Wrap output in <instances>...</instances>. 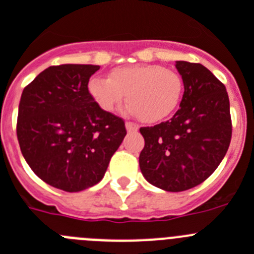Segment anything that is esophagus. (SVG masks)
<instances>
[{
	"label": "esophagus",
	"instance_id": "1",
	"mask_svg": "<svg viewBox=\"0 0 254 254\" xmlns=\"http://www.w3.org/2000/svg\"><path fill=\"white\" fill-rule=\"evenodd\" d=\"M125 127H127V130L129 132H136V131H138V129H139L138 125L134 124V123H130V122L125 123Z\"/></svg>",
	"mask_w": 254,
	"mask_h": 254
}]
</instances>
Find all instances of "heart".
I'll return each mask as SVG.
<instances>
[{"label":"heart","mask_w":254,"mask_h":254,"mask_svg":"<svg viewBox=\"0 0 254 254\" xmlns=\"http://www.w3.org/2000/svg\"><path fill=\"white\" fill-rule=\"evenodd\" d=\"M89 94L104 111L115 110L125 94L127 111L148 124L159 123L174 113L183 95V80L174 70L160 65H130L110 71L109 79L95 76Z\"/></svg>","instance_id":"b5f03b06"}]
</instances>
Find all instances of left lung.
<instances>
[{"label":"left lung","mask_w":254,"mask_h":254,"mask_svg":"<svg viewBox=\"0 0 254 254\" xmlns=\"http://www.w3.org/2000/svg\"><path fill=\"white\" fill-rule=\"evenodd\" d=\"M175 67L184 85L181 108L168 122L140 127L141 174L167 191L203 183L223 160L232 136L226 86L200 64L177 61Z\"/></svg>","instance_id":"left-lung-1"}]
</instances>
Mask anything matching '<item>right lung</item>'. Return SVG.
<instances>
[{
	"label": "right lung",
	"instance_id": "add662e5",
	"mask_svg": "<svg viewBox=\"0 0 254 254\" xmlns=\"http://www.w3.org/2000/svg\"><path fill=\"white\" fill-rule=\"evenodd\" d=\"M98 65L50 66L23 89L17 139L32 172L61 190L81 191L105 175L124 140L123 119L104 111L87 84Z\"/></svg>",
	"mask_w": 254,
	"mask_h": 254
}]
</instances>
